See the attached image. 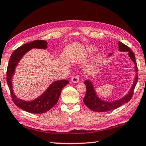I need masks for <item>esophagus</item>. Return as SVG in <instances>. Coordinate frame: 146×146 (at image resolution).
Here are the masks:
<instances>
[{
    "label": "esophagus",
    "mask_w": 146,
    "mask_h": 146,
    "mask_svg": "<svg viewBox=\"0 0 146 146\" xmlns=\"http://www.w3.org/2000/svg\"><path fill=\"white\" fill-rule=\"evenodd\" d=\"M71 82L73 83H76L79 82V77L77 76H74L71 78Z\"/></svg>",
    "instance_id": "esophagus-1"
}]
</instances>
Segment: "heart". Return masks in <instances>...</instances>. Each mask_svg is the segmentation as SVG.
Returning <instances> with one entry per match:
<instances>
[{
  "label": "heart",
  "mask_w": 146,
  "mask_h": 146,
  "mask_svg": "<svg viewBox=\"0 0 146 146\" xmlns=\"http://www.w3.org/2000/svg\"><path fill=\"white\" fill-rule=\"evenodd\" d=\"M98 48L95 46L92 45V44H88V45L86 46L84 48L82 49V54L84 55H93V53H95L96 51H97ZM104 56V51H99L97 55L95 56V57L93 58L92 60V63L91 65L92 66H97L99 64L102 60H103Z\"/></svg>",
  "instance_id": "1"
}]
</instances>
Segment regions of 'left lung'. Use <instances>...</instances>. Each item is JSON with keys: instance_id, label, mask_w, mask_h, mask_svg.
<instances>
[{"instance_id": "8db88e82", "label": "left lung", "mask_w": 146, "mask_h": 146, "mask_svg": "<svg viewBox=\"0 0 146 146\" xmlns=\"http://www.w3.org/2000/svg\"><path fill=\"white\" fill-rule=\"evenodd\" d=\"M118 48H119L120 51L127 52L129 57L132 60L133 64H134L135 67V70L136 71L134 82H133L130 90L128 91L127 94H126L124 97L120 98V99L108 102V101L101 99L100 98L98 97L92 81L89 80V79L86 80L84 84L86 86V93L85 97L84 98V103L85 104V105L89 109H90L91 110L93 111L105 112L114 110L115 109L120 107L121 106L124 104L129 102L133 95V91H134L135 88L138 82V69L137 63H136L135 56L134 53L131 50L129 47H127L126 45L120 42H118ZM111 55L112 53H110L109 56H111Z\"/></svg>"}]
</instances>
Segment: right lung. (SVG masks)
<instances>
[{"instance_id":"1","label":"right lung","mask_w":146,"mask_h":146,"mask_svg":"<svg viewBox=\"0 0 146 146\" xmlns=\"http://www.w3.org/2000/svg\"><path fill=\"white\" fill-rule=\"evenodd\" d=\"M47 45L48 42L46 41L41 40H36L29 43L25 44L15 49L11 54V57L9 58L6 76L7 84L10 90L12 100L17 107L29 113L40 114L51 110L57 103L62 88L69 84V81L66 80L54 81L42 95L31 101L20 99L17 97L15 94L14 93L13 86H12V78L19 61L31 49H46L48 48Z\"/></svg>"}]
</instances>
